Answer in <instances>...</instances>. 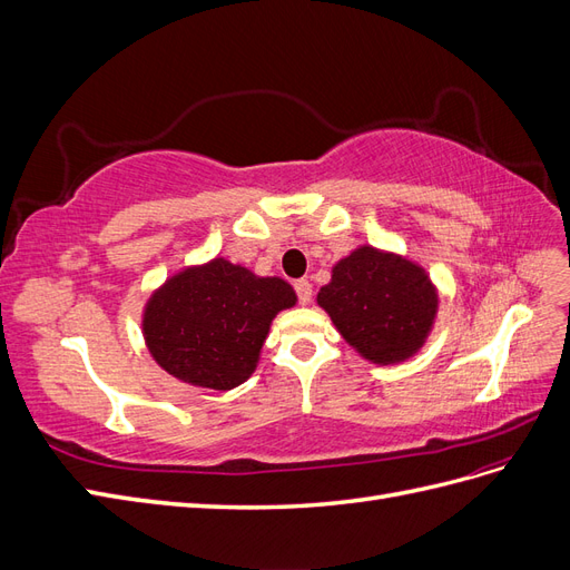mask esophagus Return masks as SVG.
<instances>
[{
    "instance_id": "obj_1",
    "label": "esophagus",
    "mask_w": 570,
    "mask_h": 570,
    "mask_svg": "<svg viewBox=\"0 0 570 570\" xmlns=\"http://www.w3.org/2000/svg\"><path fill=\"white\" fill-rule=\"evenodd\" d=\"M295 292H297L299 304L312 302V283H308V281H297L295 283Z\"/></svg>"
}]
</instances>
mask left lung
<instances>
[{
    "instance_id": "left-lung-1",
    "label": "left lung",
    "mask_w": 570,
    "mask_h": 570,
    "mask_svg": "<svg viewBox=\"0 0 570 570\" xmlns=\"http://www.w3.org/2000/svg\"><path fill=\"white\" fill-rule=\"evenodd\" d=\"M318 304L361 356L396 364L421 350L435 321L438 295L421 266L358 247L337 262Z\"/></svg>"
}]
</instances>
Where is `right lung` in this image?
Here are the masks:
<instances>
[{"label":"right lung","mask_w":570,"mask_h":570,"mask_svg":"<svg viewBox=\"0 0 570 570\" xmlns=\"http://www.w3.org/2000/svg\"><path fill=\"white\" fill-rule=\"evenodd\" d=\"M295 302L285 281L256 278L214 258L154 292L145 308V340L157 364L178 381L233 390L254 373L275 314Z\"/></svg>","instance_id":"right-lung-1"}]
</instances>
